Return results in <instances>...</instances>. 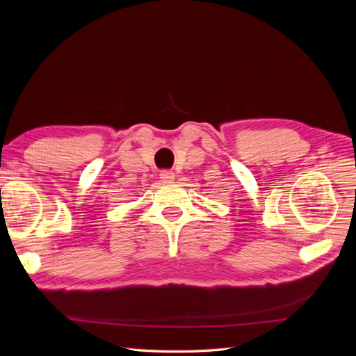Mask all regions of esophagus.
<instances>
[{
	"label": "esophagus",
	"instance_id": "34e87169",
	"mask_svg": "<svg viewBox=\"0 0 356 356\" xmlns=\"http://www.w3.org/2000/svg\"><path fill=\"white\" fill-rule=\"evenodd\" d=\"M160 179L165 182V184H169V182H172L175 179V175H174V172L172 170H168V169H165V170H161L160 172Z\"/></svg>",
	"mask_w": 356,
	"mask_h": 356
}]
</instances>
